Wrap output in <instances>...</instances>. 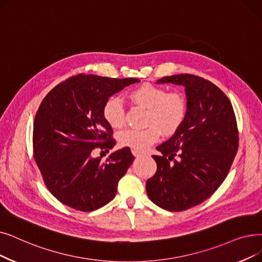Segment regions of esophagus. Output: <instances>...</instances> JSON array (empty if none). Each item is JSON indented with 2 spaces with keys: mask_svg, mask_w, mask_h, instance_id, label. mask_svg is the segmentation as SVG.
I'll use <instances>...</instances> for the list:
<instances>
[{
  "mask_svg": "<svg viewBox=\"0 0 262 262\" xmlns=\"http://www.w3.org/2000/svg\"><path fill=\"white\" fill-rule=\"evenodd\" d=\"M133 152V154L136 156V157H139V156H142L144 153L143 152H141V151H138V150H133L132 151Z\"/></svg>",
  "mask_w": 262,
  "mask_h": 262,
  "instance_id": "esophagus-1",
  "label": "esophagus"
}]
</instances>
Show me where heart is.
<instances>
[{
	"label": "heart",
	"mask_w": 262,
	"mask_h": 262,
	"mask_svg": "<svg viewBox=\"0 0 262 262\" xmlns=\"http://www.w3.org/2000/svg\"><path fill=\"white\" fill-rule=\"evenodd\" d=\"M128 98L136 106L146 109L144 128H129L118 135L119 143L134 150L142 151L156 142L161 132L173 135L183 125L187 117V100L179 91H167L166 88L144 82L128 92ZM103 118L112 128H120L125 123V110L120 97L111 96L106 99Z\"/></svg>",
	"instance_id": "1"
}]
</instances>
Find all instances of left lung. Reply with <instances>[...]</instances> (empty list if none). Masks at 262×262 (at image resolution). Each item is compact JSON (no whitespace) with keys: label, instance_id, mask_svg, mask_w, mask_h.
<instances>
[{"label":"left lung","instance_id":"1","mask_svg":"<svg viewBox=\"0 0 262 262\" xmlns=\"http://www.w3.org/2000/svg\"><path fill=\"white\" fill-rule=\"evenodd\" d=\"M157 83L185 86L187 117L171 138L152 155L155 174L146 194L162 209L181 212L198 206L216 191L228 174L238 147V130L231 101L202 77L181 74Z\"/></svg>","mask_w":262,"mask_h":262}]
</instances>
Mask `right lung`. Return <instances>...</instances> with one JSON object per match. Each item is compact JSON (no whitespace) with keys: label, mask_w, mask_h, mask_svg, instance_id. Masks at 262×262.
Returning <instances> with one entry per match:
<instances>
[{"label":"right lung","mask_w":262,"mask_h":262,"mask_svg":"<svg viewBox=\"0 0 262 262\" xmlns=\"http://www.w3.org/2000/svg\"><path fill=\"white\" fill-rule=\"evenodd\" d=\"M138 81L79 74L42 99L33 124V156L45 185L65 206L91 212L116 197L134 162L130 149L123 147L106 162L91 154L96 147L109 152L116 144L101 112L106 99Z\"/></svg>","instance_id":"add662e5"}]
</instances>
